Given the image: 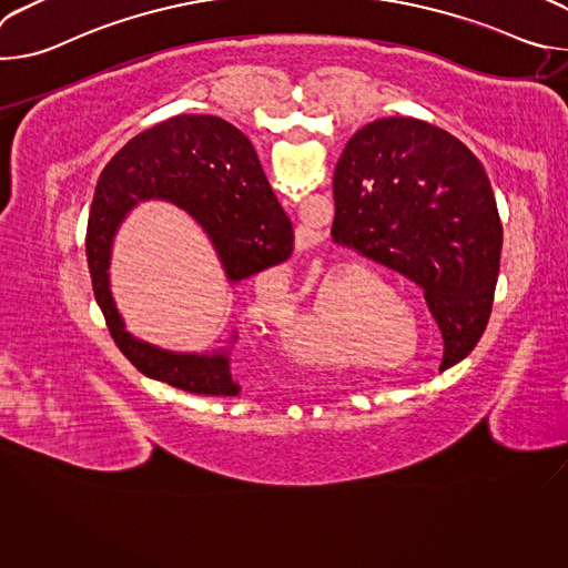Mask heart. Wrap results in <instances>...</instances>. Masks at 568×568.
Masks as SVG:
<instances>
[{
  "label": "heart",
  "mask_w": 568,
  "mask_h": 568,
  "mask_svg": "<svg viewBox=\"0 0 568 568\" xmlns=\"http://www.w3.org/2000/svg\"><path fill=\"white\" fill-rule=\"evenodd\" d=\"M337 281L351 283L359 298H375L359 307L355 318V333L362 344L379 351L402 346V342L407 339V323L402 321V316H409L412 321V310L399 292L382 276L362 267L339 270Z\"/></svg>",
  "instance_id": "1"
}]
</instances>
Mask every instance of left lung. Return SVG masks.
<instances>
[{"label": "left lung", "instance_id": "left-lung-1", "mask_svg": "<svg viewBox=\"0 0 568 568\" xmlns=\"http://www.w3.org/2000/svg\"><path fill=\"white\" fill-rule=\"evenodd\" d=\"M333 240L414 281L443 333L440 371L465 359L493 312L504 226L480 161L409 116L353 134L335 169Z\"/></svg>", "mask_w": 568, "mask_h": 568}]
</instances>
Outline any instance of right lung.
Returning <instances> with one entry per match:
<instances>
[{"label": "right lung", "instance_id": "1", "mask_svg": "<svg viewBox=\"0 0 568 568\" xmlns=\"http://www.w3.org/2000/svg\"><path fill=\"white\" fill-rule=\"evenodd\" d=\"M186 211L209 235L229 283H240L292 256L294 231L252 141L209 114H180L128 141L103 169L88 222L94 296L119 351L143 375L200 395H237L229 351L173 353L125 331L110 292L114 235L141 202ZM235 339V335L231 337Z\"/></svg>", "mask_w": 568, "mask_h": 568}]
</instances>
